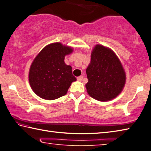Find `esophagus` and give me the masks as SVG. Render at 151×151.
<instances>
[{
  "label": "esophagus",
  "mask_w": 151,
  "mask_h": 151,
  "mask_svg": "<svg viewBox=\"0 0 151 151\" xmlns=\"http://www.w3.org/2000/svg\"><path fill=\"white\" fill-rule=\"evenodd\" d=\"M83 76H78V77H77V81H81L83 80Z\"/></svg>",
  "instance_id": "obj_1"
}]
</instances>
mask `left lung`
I'll use <instances>...</instances> for the list:
<instances>
[{
    "label": "left lung",
    "instance_id": "left-lung-1",
    "mask_svg": "<svg viewBox=\"0 0 151 151\" xmlns=\"http://www.w3.org/2000/svg\"><path fill=\"white\" fill-rule=\"evenodd\" d=\"M86 73L88 94L99 101L118 97L126 84V73L121 61L113 50L103 45L97 44L93 48Z\"/></svg>",
    "mask_w": 151,
    "mask_h": 151
}]
</instances>
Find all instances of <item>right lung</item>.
<instances>
[{"mask_svg": "<svg viewBox=\"0 0 151 151\" xmlns=\"http://www.w3.org/2000/svg\"><path fill=\"white\" fill-rule=\"evenodd\" d=\"M73 48L60 42L45 46L33 60L29 71V82L33 91L46 100H54L66 94L71 83L76 81L72 67L64 58Z\"/></svg>", "mask_w": 151, "mask_h": 151, "instance_id": "add662e5", "label": "right lung"}]
</instances>
